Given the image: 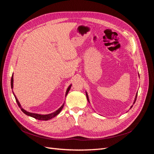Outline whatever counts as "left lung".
<instances>
[{"instance_id": "obj_1", "label": "left lung", "mask_w": 154, "mask_h": 154, "mask_svg": "<svg viewBox=\"0 0 154 154\" xmlns=\"http://www.w3.org/2000/svg\"><path fill=\"white\" fill-rule=\"evenodd\" d=\"M86 96H87V100H88V101L89 102V100H88V94H87V92H86ZM137 94H136V97H135V100H134V104L135 103V102H136V99H137ZM132 106H133V105H132ZM132 106H131V107H130V109L132 108Z\"/></svg>"}]
</instances>
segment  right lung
<instances>
[{
  "label": "right lung",
  "instance_id": "add662e5",
  "mask_svg": "<svg viewBox=\"0 0 154 154\" xmlns=\"http://www.w3.org/2000/svg\"><path fill=\"white\" fill-rule=\"evenodd\" d=\"M11 88H13V76H12L11 79ZM71 85H70V86H69V87L67 88L66 93V96L67 94H68V92H69V90L71 89ZM13 94H14L13 92ZM14 96H15V100H16V101H17V103L18 106L20 107L21 110L23 112H24L25 114H26V115H27V116H31V117H32V118H35V119H38V120L47 121V120H49V119H51V118H53L55 117L56 116H57V115L60 112H61L62 109H63V106H64V104H63V105L61 106V107H60V108H59L57 110H56V111L54 112L49 114L42 115V114H38L31 113V112H27V111L25 110L24 109H23L22 108V106H21L20 103H19V101H18V100H17V97L15 96V94H14Z\"/></svg>",
  "mask_w": 154,
  "mask_h": 154
}]
</instances>
